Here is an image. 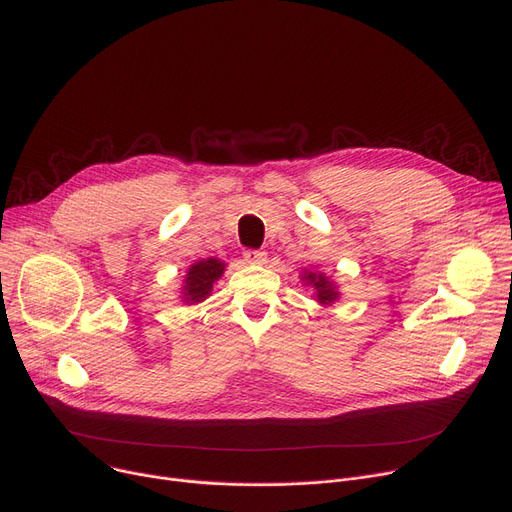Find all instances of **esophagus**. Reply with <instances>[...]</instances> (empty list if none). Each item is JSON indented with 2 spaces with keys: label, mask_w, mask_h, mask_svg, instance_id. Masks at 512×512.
<instances>
[{
  "label": "esophagus",
  "mask_w": 512,
  "mask_h": 512,
  "mask_svg": "<svg viewBox=\"0 0 512 512\" xmlns=\"http://www.w3.org/2000/svg\"><path fill=\"white\" fill-rule=\"evenodd\" d=\"M245 261L251 265H263L267 261V255L263 251H245Z\"/></svg>",
  "instance_id": "obj_1"
}]
</instances>
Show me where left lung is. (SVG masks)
I'll return each mask as SVG.
<instances>
[{
  "mask_svg": "<svg viewBox=\"0 0 512 512\" xmlns=\"http://www.w3.org/2000/svg\"><path fill=\"white\" fill-rule=\"evenodd\" d=\"M303 286L311 288L313 292V299L321 305V307H332L338 299H340V290L338 284L326 276L324 272H317V270H305L301 274Z\"/></svg>",
  "mask_w": 512,
  "mask_h": 512,
  "instance_id": "left-lung-1",
  "label": "left lung"
}]
</instances>
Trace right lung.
<instances>
[{"label":"right lung","mask_w":512,"mask_h":512,"mask_svg":"<svg viewBox=\"0 0 512 512\" xmlns=\"http://www.w3.org/2000/svg\"><path fill=\"white\" fill-rule=\"evenodd\" d=\"M224 270H226V263L218 257L199 259L193 265H188L186 276L180 286L182 303L186 305L203 303L211 294L213 284L224 276Z\"/></svg>","instance_id":"right-lung-1"}]
</instances>
